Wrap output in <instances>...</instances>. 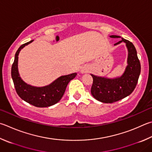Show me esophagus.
I'll use <instances>...</instances> for the list:
<instances>
[{
    "mask_svg": "<svg viewBox=\"0 0 152 152\" xmlns=\"http://www.w3.org/2000/svg\"><path fill=\"white\" fill-rule=\"evenodd\" d=\"M89 67H88V66L85 65L83 67L81 68V70H80V72L82 74H84V73H87L88 71H89Z\"/></svg>",
    "mask_w": 152,
    "mask_h": 152,
    "instance_id": "1",
    "label": "esophagus"
}]
</instances>
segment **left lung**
<instances>
[{
    "instance_id": "1",
    "label": "left lung",
    "mask_w": 152,
    "mask_h": 152,
    "mask_svg": "<svg viewBox=\"0 0 152 152\" xmlns=\"http://www.w3.org/2000/svg\"><path fill=\"white\" fill-rule=\"evenodd\" d=\"M110 38H120L111 35ZM124 42L128 48V65L122 76L114 78H105L91 74L93 84L91 94L96 100L103 103H113L127 97L133 92L136 88L141 72V65L137 58V51L133 44L122 38L114 46Z\"/></svg>"
}]
</instances>
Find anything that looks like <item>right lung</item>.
<instances>
[{
	"label": "right lung",
	"mask_w": 152,
	"mask_h": 152,
	"mask_svg": "<svg viewBox=\"0 0 152 152\" xmlns=\"http://www.w3.org/2000/svg\"><path fill=\"white\" fill-rule=\"evenodd\" d=\"M32 41L30 40V42L21 45L16 51L11 68V76L16 93L21 99L36 107H48L58 103L60 100L65 92L67 85L70 80L75 78L77 73L60 76L51 84L42 87L33 86L26 84L21 78L18 72V54L21 49Z\"/></svg>",
	"instance_id": "add662e5"
}]
</instances>
